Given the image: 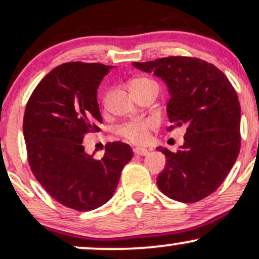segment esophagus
I'll use <instances>...</instances> for the list:
<instances>
[{
    "instance_id": "obj_1",
    "label": "esophagus",
    "mask_w": 259,
    "mask_h": 259,
    "mask_svg": "<svg viewBox=\"0 0 259 259\" xmlns=\"http://www.w3.org/2000/svg\"><path fill=\"white\" fill-rule=\"evenodd\" d=\"M133 152H135V154L138 155V156H145V155L149 154V150L146 148H140V146H138V148L133 149Z\"/></svg>"
}]
</instances>
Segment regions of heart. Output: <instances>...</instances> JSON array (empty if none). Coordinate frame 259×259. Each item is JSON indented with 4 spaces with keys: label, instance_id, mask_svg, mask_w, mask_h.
Returning a JSON list of instances; mask_svg holds the SVG:
<instances>
[{
    "label": "heart",
    "instance_id": "obj_1",
    "mask_svg": "<svg viewBox=\"0 0 259 259\" xmlns=\"http://www.w3.org/2000/svg\"><path fill=\"white\" fill-rule=\"evenodd\" d=\"M154 82L150 80L148 78H138L135 79V80L131 81V90L133 89L139 88L142 85L151 84ZM151 121L150 120H135L130 121V122H126L121 124L116 128V132L124 138L128 140L131 143H136V144H140V143H144L149 137V128L151 127Z\"/></svg>",
    "mask_w": 259,
    "mask_h": 259
}]
</instances>
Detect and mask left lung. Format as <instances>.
I'll use <instances>...</instances> for the list:
<instances>
[{
    "label": "left lung",
    "instance_id": "1",
    "mask_svg": "<svg viewBox=\"0 0 259 259\" xmlns=\"http://www.w3.org/2000/svg\"><path fill=\"white\" fill-rule=\"evenodd\" d=\"M132 65L167 84L168 131L186 127L179 151L157 148L167 159L157 177L161 192L183 203L215 192L237 161L241 143L240 103L228 78L196 57L169 56Z\"/></svg>",
    "mask_w": 259,
    "mask_h": 259
}]
</instances>
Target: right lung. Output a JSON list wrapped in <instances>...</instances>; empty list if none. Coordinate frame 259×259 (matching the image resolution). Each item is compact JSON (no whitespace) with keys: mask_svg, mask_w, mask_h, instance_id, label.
<instances>
[{"mask_svg":"<svg viewBox=\"0 0 259 259\" xmlns=\"http://www.w3.org/2000/svg\"><path fill=\"white\" fill-rule=\"evenodd\" d=\"M113 66L68 62L41 79L26 104L24 138L32 173L62 205L90 211L108 202L133 157L130 145L108 143L101 159L85 152V135L98 132L97 89Z\"/></svg>","mask_w":259,"mask_h":259,"instance_id":"1","label":"right lung"}]
</instances>
